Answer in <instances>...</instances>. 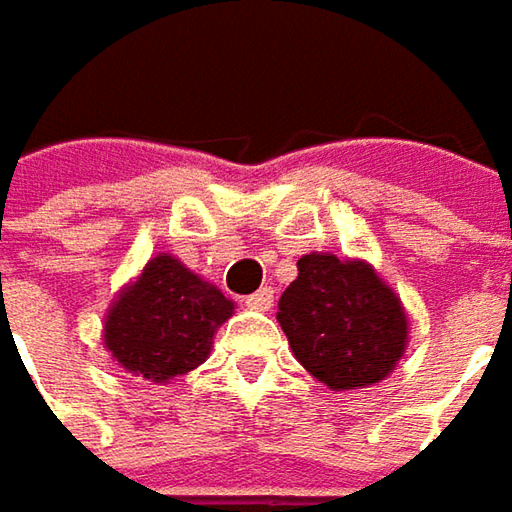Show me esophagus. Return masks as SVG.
<instances>
[{
  "mask_svg": "<svg viewBox=\"0 0 512 512\" xmlns=\"http://www.w3.org/2000/svg\"><path fill=\"white\" fill-rule=\"evenodd\" d=\"M272 303H275V289H272V286H263V289H257L255 295L246 298V306H249V309H257V312H269Z\"/></svg>",
  "mask_w": 512,
  "mask_h": 512,
  "instance_id": "obj_1",
  "label": "esophagus"
}]
</instances>
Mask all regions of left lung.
<instances>
[{
    "instance_id": "1",
    "label": "left lung",
    "mask_w": 512,
    "mask_h": 512,
    "mask_svg": "<svg viewBox=\"0 0 512 512\" xmlns=\"http://www.w3.org/2000/svg\"><path fill=\"white\" fill-rule=\"evenodd\" d=\"M278 309L295 358L329 389L384 381L407 346L401 300L361 260L303 255Z\"/></svg>"
}]
</instances>
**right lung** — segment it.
Returning a JSON list of instances; mask_svg holds the SVG:
<instances>
[{
    "label": "right lung",
    "mask_w": 512,
    "mask_h": 512,
    "mask_svg": "<svg viewBox=\"0 0 512 512\" xmlns=\"http://www.w3.org/2000/svg\"><path fill=\"white\" fill-rule=\"evenodd\" d=\"M232 300L174 257H154L105 318V346L128 372L171 381L200 367Z\"/></svg>",
    "instance_id": "1"
}]
</instances>
